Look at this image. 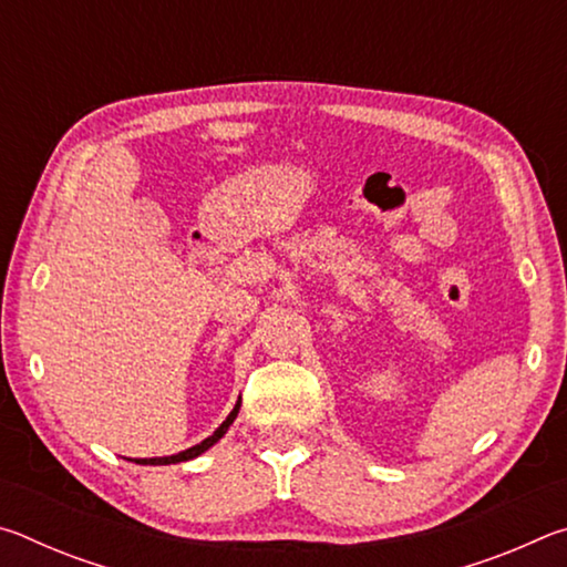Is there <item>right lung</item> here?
<instances>
[{"label": "right lung", "instance_id": "1", "mask_svg": "<svg viewBox=\"0 0 567 567\" xmlns=\"http://www.w3.org/2000/svg\"><path fill=\"white\" fill-rule=\"evenodd\" d=\"M239 402H243V400H237V405H235V410H233V412H229L227 420L223 422V425H219V427L215 430L213 435L205 437L203 443H197L195 447H187V450H182V453H177V455H167V457H137V460H134V463H137V465H175V463H185V460H192V457L203 455L205 450L213 447V445L217 443V440L227 433L229 425H233L235 417H237V412H239Z\"/></svg>", "mask_w": 567, "mask_h": 567}]
</instances>
